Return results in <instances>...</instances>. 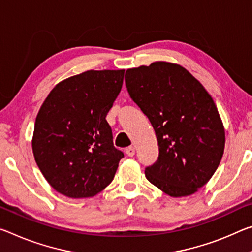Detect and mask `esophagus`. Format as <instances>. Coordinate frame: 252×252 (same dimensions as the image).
<instances>
[{"instance_id":"obj_1","label":"esophagus","mask_w":252,"mask_h":252,"mask_svg":"<svg viewBox=\"0 0 252 252\" xmlns=\"http://www.w3.org/2000/svg\"><path fill=\"white\" fill-rule=\"evenodd\" d=\"M126 154L129 156V157H132V156H134V154H135V148L132 146L127 147L126 149Z\"/></svg>"}]
</instances>
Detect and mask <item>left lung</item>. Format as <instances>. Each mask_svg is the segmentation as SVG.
<instances>
[{"label": "left lung", "instance_id": "left-lung-1", "mask_svg": "<svg viewBox=\"0 0 252 252\" xmlns=\"http://www.w3.org/2000/svg\"><path fill=\"white\" fill-rule=\"evenodd\" d=\"M126 85L158 140V159L146 168L147 179L171 197L194 194L213 176L224 151L213 98L189 70L166 62L127 69Z\"/></svg>", "mask_w": 252, "mask_h": 252}]
</instances>
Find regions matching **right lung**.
<instances>
[{
    "label": "right lung",
    "mask_w": 252,
    "mask_h": 252,
    "mask_svg": "<svg viewBox=\"0 0 252 252\" xmlns=\"http://www.w3.org/2000/svg\"><path fill=\"white\" fill-rule=\"evenodd\" d=\"M125 69L87 70L58 83L35 118L32 151L43 177L71 198L92 197L113 181L125 157L105 120Z\"/></svg>",
    "instance_id": "obj_1"
}]
</instances>
